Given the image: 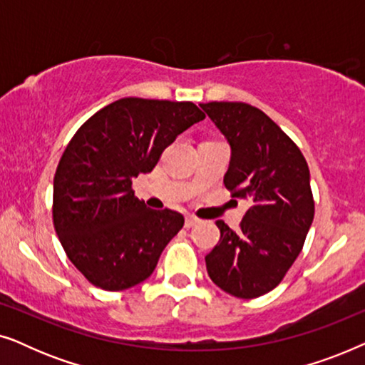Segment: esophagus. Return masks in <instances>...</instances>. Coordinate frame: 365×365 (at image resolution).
I'll list each match as a JSON object with an SVG mask.
<instances>
[{"label":"esophagus","instance_id":"obj_1","mask_svg":"<svg viewBox=\"0 0 365 365\" xmlns=\"http://www.w3.org/2000/svg\"><path fill=\"white\" fill-rule=\"evenodd\" d=\"M197 222H199V219H197V217H194V216H186V221H184V226H186V227L189 229V227H194V226H196Z\"/></svg>","mask_w":365,"mask_h":365}]
</instances>
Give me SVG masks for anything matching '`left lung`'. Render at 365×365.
Returning a JSON list of instances; mask_svg holds the SVG:
<instances>
[{"instance_id": "left-lung-1", "label": "left lung", "mask_w": 365, "mask_h": 365, "mask_svg": "<svg viewBox=\"0 0 365 365\" xmlns=\"http://www.w3.org/2000/svg\"><path fill=\"white\" fill-rule=\"evenodd\" d=\"M201 108L231 148L224 186L251 202L237 232L216 222L221 239L206 256L207 274L234 297H259L301 254L314 219L311 174L301 149L261 109L224 101Z\"/></svg>"}]
</instances>
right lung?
Returning a JSON list of instances; mask_svg holds the SVG:
<instances>
[{
	"label": "right lung",
	"mask_w": 365,
	"mask_h": 365,
	"mask_svg": "<svg viewBox=\"0 0 365 365\" xmlns=\"http://www.w3.org/2000/svg\"><path fill=\"white\" fill-rule=\"evenodd\" d=\"M206 118L189 101L123 98L88 119L64 149L53 184V222L79 272L104 291L151 276L182 214L134 196L133 178L151 173L179 134Z\"/></svg>",
	"instance_id": "add662e5"
}]
</instances>
